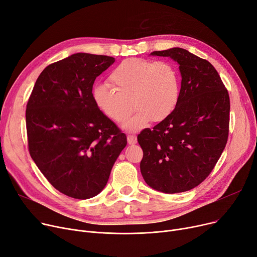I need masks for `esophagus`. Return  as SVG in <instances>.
<instances>
[{"mask_svg":"<svg viewBox=\"0 0 257 257\" xmlns=\"http://www.w3.org/2000/svg\"><path fill=\"white\" fill-rule=\"evenodd\" d=\"M127 143L130 145H133V144L137 143V137L134 136V135H127Z\"/></svg>","mask_w":257,"mask_h":257,"instance_id":"esophagus-1","label":"esophagus"}]
</instances>
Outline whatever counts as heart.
Segmentation results:
<instances>
[{
    "label": "heart",
    "instance_id": "heart-1",
    "mask_svg": "<svg viewBox=\"0 0 257 257\" xmlns=\"http://www.w3.org/2000/svg\"><path fill=\"white\" fill-rule=\"evenodd\" d=\"M109 85L97 84L92 98L98 111L115 122L123 121L130 132L142 130L149 121H162L174 112L179 98L181 81L176 67L167 62L128 58L119 64L108 76Z\"/></svg>",
    "mask_w": 257,
    "mask_h": 257
}]
</instances>
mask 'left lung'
I'll list each match as a JSON object with an SVG mask.
<instances>
[{"instance_id":"8db88e82","label":"left lung","mask_w":257,"mask_h":257,"mask_svg":"<svg viewBox=\"0 0 257 257\" xmlns=\"http://www.w3.org/2000/svg\"><path fill=\"white\" fill-rule=\"evenodd\" d=\"M179 65L180 98L160 123L143 130L140 170L150 187L164 193L187 191L209 176L228 139L230 100L214 67L182 48L154 51Z\"/></svg>"}]
</instances>
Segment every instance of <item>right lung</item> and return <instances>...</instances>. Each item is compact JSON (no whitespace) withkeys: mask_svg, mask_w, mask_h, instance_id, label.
<instances>
[{"mask_svg":"<svg viewBox=\"0 0 257 257\" xmlns=\"http://www.w3.org/2000/svg\"><path fill=\"white\" fill-rule=\"evenodd\" d=\"M114 63L111 56L75 53L49 65L27 103L30 156L51 185L71 198L98 194L127 143L92 98L96 77Z\"/></svg>","mask_w":257,"mask_h":257,"instance_id":"add662e5","label":"right lung"}]
</instances>
